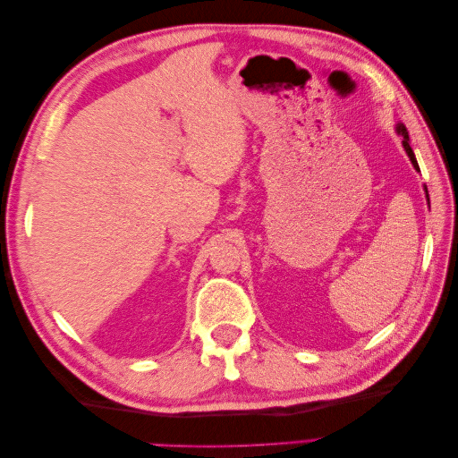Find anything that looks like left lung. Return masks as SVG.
I'll list each match as a JSON object with an SVG mask.
<instances>
[{
  "instance_id": "left-lung-1",
  "label": "left lung",
  "mask_w": 458,
  "mask_h": 458,
  "mask_svg": "<svg viewBox=\"0 0 458 458\" xmlns=\"http://www.w3.org/2000/svg\"><path fill=\"white\" fill-rule=\"evenodd\" d=\"M397 133L399 135H403V147H405V150H407V155H409V158H411V162H412V165L414 168L419 170V162H417V158H414V152H412V148H411V145H409V133H407V128L403 126V123H399L397 126ZM420 172V170H419ZM424 191H426V197H428V189H426V185H424ZM429 200V199H428Z\"/></svg>"
}]
</instances>
